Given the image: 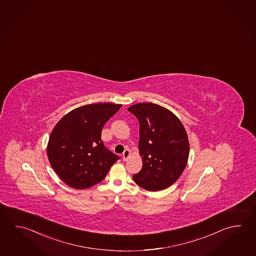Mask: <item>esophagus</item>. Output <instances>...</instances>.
<instances>
[{
    "label": "esophagus",
    "mask_w": 256,
    "mask_h": 256,
    "mask_svg": "<svg viewBox=\"0 0 256 256\" xmlns=\"http://www.w3.org/2000/svg\"><path fill=\"white\" fill-rule=\"evenodd\" d=\"M130 150H126L125 152H123V154H122V158H123L124 162H126V160H128V158H130Z\"/></svg>",
    "instance_id": "esophagus-1"
}]
</instances>
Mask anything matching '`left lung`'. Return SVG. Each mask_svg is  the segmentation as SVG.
<instances>
[{
	"mask_svg": "<svg viewBox=\"0 0 256 256\" xmlns=\"http://www.w3.org/2000/svg\"><path fill=\"white\" fill-rule=\"evenodd\" d=\"M128 110L140 122L138 148L142 168L133 175L144 190L158 192L172 186L188 162L190 144L182 122L172 111L153 103H140Z\"/></svg>",
	"mask_w": 256,
	"mask_h": 256,
	"instance_id": "8db88e82",
	"label": "left lung"
}]
</instances>
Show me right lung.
Returning <instances> with one entry per match:
<instances>
[{"label":"right lung","instance_id":"obj_1","mask_svg":"<svg viewBox=\"0 0 256 256\" xmlns=\"http://www.w3.org/2000/svg\"><path fill=\"white\" fill-rule=\"evenodd\" d=\"M121 106L86 104L64 116L54 128L47 156L54 170L68 186L79 190L94 186L120 160L104 146L101 131Z\"/></svg>","mask_w":256,"mask_h":256}]
</instances>
